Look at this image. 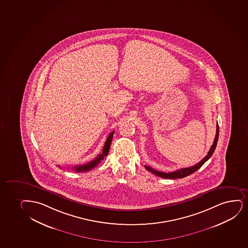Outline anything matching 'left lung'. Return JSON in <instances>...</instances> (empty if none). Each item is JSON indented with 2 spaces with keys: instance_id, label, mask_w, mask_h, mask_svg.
<instances>
[{
  "instance_id": "8db88e82",
  "label": "left lung",
  "mask_w": 248,
  "mask_h": 248,
  "mask_svg": "<svg viewBox=\"0 0 248 248\" xmlns=\"http://www.w3.org/2000/svg\"><path fill=\"white\" fill-rule=\"evenodd\" d=\"M218 137H219V125L218 124H217V134H216V137H215L214 142L213 144L211 145V149L208 152L207 155L205 156L204 159H202L199 163H197L196 165L188 167V168L181 169V170H177L175 171L170 172V173H165V172L158 171L151 168L150 166L148 165H144V167L146 168L147 170L151 172L152 174H155L159 177L165 178V179H170V180H174V179H181V178L186 177L190 174H192L194 172H196L197 170H199L202 165H204L208 159L211 158V155L214 153L216 147H217V141H218Z\"/></svg>"
}]
</instances>
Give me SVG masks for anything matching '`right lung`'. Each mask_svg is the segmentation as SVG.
<instances>
[{
  "instance_id": "add662e5",
  "label": "right lung",
  "mask_w": 248,
  "mask_h": 248,
  "mask_svg": "<svg viewBox=\"0 0 248 248\" xmlns=\"http://www.w3.org/2000/svg\"><path fill=\"white\" fill-rule=\"evenodd\" d=\"M113 133H114V131L110 133L109 135H108V137L107 138L106 142H105V144H104V149H103L102 154H100L97 158H95L91 162L87 163L85 165H77V166L73 167V170H74L76 172H78V173H80V172L89 171V170H92L93 168H94L95 166H97L99 163L101 162V160H103L104 157L108 155V154L109 148H110L111 142H112V139H113ZM59 167H60V166H59Z\"/></svg>"
}]
</instances>
